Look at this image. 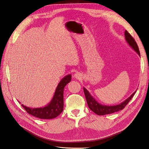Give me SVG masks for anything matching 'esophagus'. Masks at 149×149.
Listing matches in <instances>:
<instances>
[{
	"mask_svg": "<svg viewBox=\"0 0 149 149\" xmlns=\"http://www.w3.org/2000/svg\"><path fill=\"white\" fill-rule=\"evenodd\" d=\"M81 77V74L79 73V72H77V73H75V75H74V77L75 78V79H80Z\"/></svg>",
	"mask_w": 149,
	"mask_h": 149,
	"instance_id": "obj_1",
	"label": "esophagus"
}]
</instances>
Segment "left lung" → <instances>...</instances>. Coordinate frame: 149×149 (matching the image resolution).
<instances>
[{
	"mask_svg": "<svg viewBox=\"0 0 149 149\" xmlns=\"http://www.w3.org/2000/svg\"><path fill=\"white\" fill-rule=\"evenodd\" d=\"M125 38L127 41V43L130 46L132 47V48L134 49L136 53L140 56V52L138 48V45L136 42H135V39L133 38V37L127 32L126 30L124 33ZM84 93L85 95L86 99L87 101L88 105L89 107V109L92 111H93L95 113L98 115H104L107 114H110L114 113L115 112H118L125 107L129 101L131 100L132 97H134L135 93H136V91H135L128 98H127L123 103H121L120 104L115 105V106H106V105H102L100 103H98L97 101L94 99V98L92 97V96L90 94V93L88 92V91L83 88Z\"/></svg>",
	"mask_w": 149,
	"mask_h": 149,
	"instance_id": "1",
	"label": "left lung"
}]
</instances>
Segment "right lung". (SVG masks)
Listing matches in <instances>:
<instances>
[{
  "label": "right lung",
  "mask_w": 149,
  "mask_h": 149,
  "mask_svg": "<svg viewBox=\"0 0 149 149\" xmlns=\"http://www.w3.org/2000/svg\"><path fill=\"white\" fill-rule=\"evenodd\" d=\"M70 74L63 78L58 83L51 102L45 107L29 108L22 104V106L30 115L40 119H52L58 116L63 110V91L66 85L71 80Z\"/></svg>",
  "instance_id": "obj_1"
}]
</instances>
